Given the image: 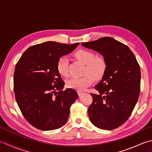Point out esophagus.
<instances>
[{
  "label": "esophagus",
  "mask_w": 152,
  "mask_h": 152,
  "mask_svg": "<svg viewBox=\"0 0 152 152\" xmlns=\"http://www.w3.org/2000/svg\"><path fill=\"white\" fill-rule=\"evenodd\" d=\"M83 92H82V91H78V96H81V95L83 94Z\"/></svg>",
  "instance_id": "obj_1"
}]
</instances>
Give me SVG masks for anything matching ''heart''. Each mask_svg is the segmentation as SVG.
Returning <instances> with one entry per match:
<instances>
[{
  "label": "heart",
  "mask_w": 152,
  "mask_h": 152,
  "mask_svg": "<svg viewBox=\"0 0 152 152\" xmlns=\"http://www.w3.org/2000/svg\"><path fill=\"white\" fill-rule=\"evenodd\" d=\"M75 56L80 61L86 64L82 77H73L67 80L66 86L77 91H83L91 84L94 78L96 80L101 79L107 69V64L104 58L95 56L92 51L80 50L75 53ZM57 71L61 76L69 75V60L65 57H61L57 62Z\"/></svg>",
  "instance_id": "1"
}]
</instances>
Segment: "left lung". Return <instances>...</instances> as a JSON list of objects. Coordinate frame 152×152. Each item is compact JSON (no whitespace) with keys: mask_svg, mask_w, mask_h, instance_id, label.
Segmentation results:
<instances>
[{"mask_svg":"<svg viewBox=\"0 0 152 152\" xmlns=\"http://www.w3.org/2000/svg\"><path fill=\"white\" fill-rule=\"evenodd\" d=\"M82 46L104 57L107 69L91 93L93 102L88 108L89 119L95 127L112 130L129 118L139 97L140 69L127 46L111 37H102Z\"/></svg>","mask_w":152,"mask_h":152,"instance_id":"left-lung-1","label":"left lung"}]
</instances>
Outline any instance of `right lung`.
<instances>
[{
    "mask_svg": "<svg viewBox=\"0 0 152 152\" xmlns=\"http://www.w3.org/2000/svg\"><path fill=\"white\" fill-rule=\"evenodd\" d=\"M79 44L49 41L34 45L23 53L16 64V102L26 120L38 129H57L68 120L70 106L78 95L73 89L63 90L64 83L57 65L61 57Z\"/></svg>",
    "mask_w": 152,
    "mask_h": 152,
    "instance_id": "obj_1",
    "label": "right lung"
}]
</instances>
